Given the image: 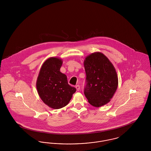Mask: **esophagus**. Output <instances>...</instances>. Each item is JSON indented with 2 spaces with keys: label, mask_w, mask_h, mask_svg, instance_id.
Here are the masks:
<instances>
[{
  "label": "esophagus",
  "mask_w": 151,
  "mask_h": 151,
  "mask_svg": "<svg viewBox=\"0 0 151 151\" xmlns=\"http://www.w3.org/2000/svg\"><path fill=\"white\" fill-rule=\"evenodd\" d=\"M76 90H77V91H79V90H80V86L79 85H77V86H76Z\"/></svg>",
  "instance_id": "34e87169"
}]
</instances>
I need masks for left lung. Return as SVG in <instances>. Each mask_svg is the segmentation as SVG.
<instances>
[{
  "mask_svg": "<svg viewBox=\"0 0 151 151\" xmlns=\"http://www.w3.org/2000/svg\"><path fill=\"white\" fill-rule=\"evenodd\" d=\"M84 67L87 82L84 93L89 104L96 107L107 104L118 84L114 65L104 54L96 52L85 58Z\"/></svg>",
  "mask_w": 151,
  "mask_h": 151,
  "instance_id": "1",
  "label": "left lung"
}]
</instances>
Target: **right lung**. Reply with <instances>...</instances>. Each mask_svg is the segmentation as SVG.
I'll return each instance as SVG.
<instances>
[{
  "label": "right lung",
  "instance_id": "obj_1",
  "mask_svg": "<svg viewBox=\"0 0 151 151\" xmlns=\"http://www.w3.org/2000/svg\"><path fill=\"white\" fill-rule=\"evenodd\" d=\"M63 60L52 57L42 65L37 79L36 87L43 102L53 109L68 104L76 89L68 83L67 76L60 72Z\"/></svg>",
  "mask_w": 151,
  "mask_h": 151
}]
</instances>
